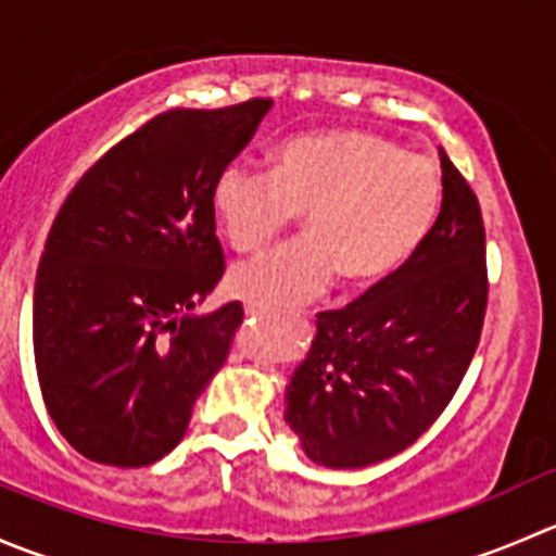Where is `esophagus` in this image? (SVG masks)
<instances>
[{"label":"esophagus","mask_w":556,"mask_h":556,"mask_svg":"<svg viewBox=\"0 0 556 556\" xmlns=\"http://www.w3.org/2000/svg\"><path fill=\"white\" fill-rule=\"evenodd\" d=\"M244 312L247 314H250V317H255V319H266V317H271V309H268V306H263V304H252V301H250V304H247L244 306Z\"/></svg>","instance_id":"34e87169"}]
</instances>
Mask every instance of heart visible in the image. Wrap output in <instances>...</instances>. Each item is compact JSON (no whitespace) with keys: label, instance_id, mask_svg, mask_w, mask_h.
<instances>
[{"label":"heart","instance_id":"heart-1","mask_svg":"<svg viewBox=\"0 0 556 556\" xmlns=\"http://www.w3.org/2000/svg\"><path fill=\"white\" fill-rule=\"evenodd\" d=\"M444 199L435 164L371 131L293 139L277 166L228 164L215 182V212L233 250L257 252L306 215L299 242L239 263L231 285L252 304L288 306L330 288L374 285L428 242Z\"/></svg>","mask_w":556,"mask_h":556}]
</instances>
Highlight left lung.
<instances>
[{"label": "left lung", "mask_w": 556, "mask_h": 556, "mask_svg": "<svg viewBox=\"0 0 556 556\" xmlns=\"http://www.w3.org/2000/svg\"><path fill=\"white\" fill-rule=\"evenodd\" d=\"M441 172L439 220L417 255L344 309L317 314L285 395V419L314 463L395 457L444 414L473 361L490 295L484 220L444 150Z\"/></svg>", "instance_id": "1"}]
</instances>
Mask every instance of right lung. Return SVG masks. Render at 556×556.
<instances>
[{"label":"right lung","mask_w":556,"mask_h":556,"mask_svg":"<svg viewBox=\"0 0 556 556\" xmlns=\"http://www.w3.org/2000/svg\"><path fill=\"white\" fill-rule=\"evenodd\" d=\"M271 99L166 110L91 166L55 215L35 282V363L50 419L83 457L155 463L228 361L239 301L190 314L226 271L215 182Z\"/></svg>","instance_id":"right-lung-1"}]
</instances>
